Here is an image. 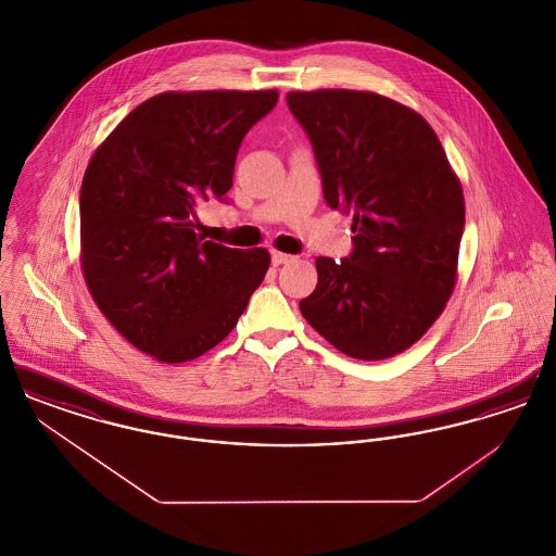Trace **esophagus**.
Instances as JSON below:
<instances>
[{
    "mask_svg": "<svg viewBox=\"0 0 556 556\" xmlns=\"http://www.w3.org/2000/svg\"><path fill=\"white\" fill-rule=\"evenodd\" d=\"M270 261H273V265L275 266L288 265V263L293 261V256H291V254H283V252H273V254H270Z\"/></svg>",
    "mask_w": 556,
    "mask_h": 556,
    "instance_id": "34e87169",
    "label": "esophagus"
}]
</instances>
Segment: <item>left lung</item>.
<instances>
[{"label": "left lung", "mask_w": 556, "mask_h": 556, "mask_svg": "<svg viewBox=\"0 0 556 556\" xmlns=\"http://www.w3.org/2000/svg\"><path fill=\"white\" fill-rule=\"evenodd\" d=\"M323 198L354 214L352 252L317 258L300 313L352 358L383 361L440 317L456 281L465 200L440 139L415 110L370 91H291Z\"/></svg>", "instance_id": "8db88e82"}]
</instances>
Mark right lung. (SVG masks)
<instances>
[{
	"mask_svg": "<svg viewBox=\"0 0 556 556\" xmlns=\"http://www.w3.org/2000/svg\"><path fill=\"white\" fill-rule=\"evenodd\" d=\"M277 91L160 93L96 150L80 186V263L114 329L160 363L223 342L263 283L265 248L198 233V208L227 202L239 146Z\"/></svg>",
	"mask_w": 556,
	"mask_h": 556,
	"instance_id": "right-lung-1",
	"label": "right lung"
}]
</instances>
